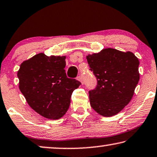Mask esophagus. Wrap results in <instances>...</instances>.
Instances as JSON below:
<instances>
[{"label":"esophagus","mask_w":157,"mask_h":157,"mask_svg":"<svg viewBox=\"0 0 157 157\" xmlns=\"http://www.w3.org/2000/svg\"><path fill=\"white\" fill-rule=\"evenodd\" d=\"M77 79H78V81L80 82L82 84H83V80H82V77H81V76H78V78H77Z\"/></svg>","instance_id":"obj_1"}]
</instances>
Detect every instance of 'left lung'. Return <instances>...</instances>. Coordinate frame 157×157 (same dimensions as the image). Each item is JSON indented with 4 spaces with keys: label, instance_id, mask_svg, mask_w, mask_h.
I'll use <instances>...</instances> for the list:
<instances>
[{
    "label": "left lung",
    "instance_id": "left-lung-1",
    "mask_svg": "<svg viewBox=\"0 0 157 157\" xmlns=\"http://www.w3.org/2000/svg\"><path fill=\"white\" fill-rule=\"evenodd\" d=\"M86 59L98 80L89 91L91 108L101 116L116 115L131 101L140 79L138 59L131 52L106 48Z\"/></svg>",
    "mask_w": 157,
    "mask_h": 157
}]
</instances>
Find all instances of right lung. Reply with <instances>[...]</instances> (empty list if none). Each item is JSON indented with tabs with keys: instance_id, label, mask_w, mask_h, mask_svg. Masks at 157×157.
<instances>
[{
	"instance_id": "1",
	"label": "right lung",
	"mask_w": 157,
	"mask_h": 157,
	"mask_svg": "<svg viewBox=\"0 0 157 157\" xmlns=\"http://www.w3.org/2000/svg\"><path fill=\"white\" fill-rule=\"evenodd\" d=\"M65 56L39 53L22 62L17 77L19 88L29 106L49 119L61 118L68 110L71 97L81 83L67 78Z\"/></svg>"
}]
</instances>
